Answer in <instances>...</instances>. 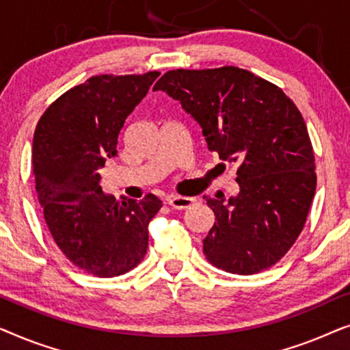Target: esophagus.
I'll return each mask as SVG.
<instances>
[{
	"label": "esophagus",
	"instance_id": "esophagus-1",
	"mask_svg": "<svg viewBox=\"0 0 350 350\" xmlns=\"http://www.w3.org/2000/svg\"><path fill=\"white\" fill-rule=\"evenodd\" d=\"M194 202H196L194 198H185V196H169V198H167V204H169L172 208H176V210L188 208Z\"/></svg>",
	"mask_w": 350,
	"mask_h": 350
}]
</instances>
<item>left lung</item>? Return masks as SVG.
<instances>
[{
    "label": "left lung",
    "instance_id": "left-lung-1",
    "mask_svg": "<svg viewBox=\"0 0 350 350\" xmlns=\"http://www.w3.org/2000/svg\"><path fill=\"white\" fill-rule=\"evenodd\" d=\"M154 89L198 121L210 151L237 164L236 198L204 196L217 219L204 239L207 260L239 275L274 266L303 231L317 186L299 109L275 84L237 66L172 70Z\"/></svg>",
    "mask_w": 350,
    "mask_h": 350
}]
</instances>
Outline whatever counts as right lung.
Returning <instances> with one entry per match:
<instances>
[{
	"label": "right lung",
	"mask_w": 350,
	"mask_h": 350,
	"mask_svg": "<svg viewBox=\"0 0 350 350\" xmlns=\"http://www.w3.org/2000/svg\"><path fill=\"white\" fill-rule=\"evenodd\" d=\"M157 76H92L60 95L38 121L31 159L44 221L66 260L95 277L140 265L148 224L162 207L154 194L116 200L98 185V169L116 156L126 118Z\"/></svg>",
	"instance_id": "add662e5"
}]
</instances>
